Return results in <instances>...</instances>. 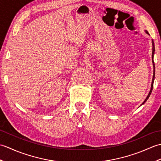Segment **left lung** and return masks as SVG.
<instances>
[{
  "instance_id": "8db88e82",
  "label": "left lung",
  "mask_w": 161,
  "mask_h": 161,
  "mask_svg": "<svg viewBox=\"0 0 161 161\" xmlns=\"http://www.w3.org/2000/svg\"><path fill=\"white\" fill-rule=\"evenodd\" d=\"M145 32L146 34H147V35H149V32L147 31V30H145ZM152 64H153V78H152V86H151V89H150L149 91V93L148 94L147 96L146 99L145 100V101L142 102V103L141 104V106H142V104H144L146 101L148 100V98L149 97L150 95H151L152 93V89H153V81H154V78H155V64H154V61H153V56H154V53H155V46H154V42H153V41L152 39Z\"/></svg>"
}]
</instances>
